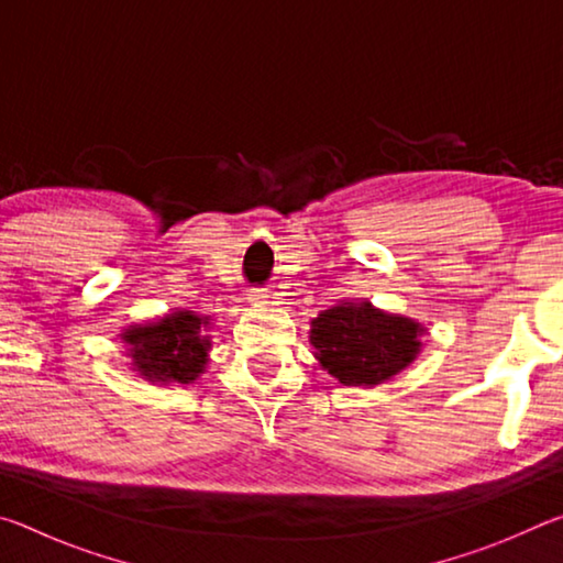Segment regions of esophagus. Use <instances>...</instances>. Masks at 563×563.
<instances>
[{"mask_svg":"<svg viewBox=\"0 0 563 563\" xmlns=\"http://www.w3.org/2000/svg\"><path fill=\"white\" fill-rule=\"evenodd\" d=\"M263 298H265V295H258V298H253V300H258V302H261Z\"/></svg>","mask_w":563,"mask_h":563,"instance_id":"34e87169","label":"esophagus"}]
</instances>
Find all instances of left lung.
<instances>
[{
  "instance_id": "left-lung-1",
  "label": "left lung",
  "mask_w": 563,
  "mask_h": 563,
  "mask_svg": "<svg viewBox=\"0 0 563 563\" xmlns=\"http://www.w3.org/2000/svg\"><path fill=\"white\" fill-rule=\"evenodd\" d=\"M424 325L375 308L340 300L310 322L318 365L345 387H377L407 369L422 352Z\"/></svg>"
}]
</instances>
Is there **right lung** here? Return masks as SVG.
<instances>
[{
	"label": "right lung",
	"mask_w": 563,
	"mask_h": 563,
	"mask_svg": "<svg viewBox=\"0 0 563 563\" xmlns=\"http://www.w3.org/2000/svg\"><path fill=\"white\" fill-rule=\"evenodd\" d=\"M211 318L194 310H174L164 318L129 325L121 342L131 357V369L151 385H188L206 373L211 360Z\"/></svg>",
	"instance_id": "add662e5"
}]
</instances>
